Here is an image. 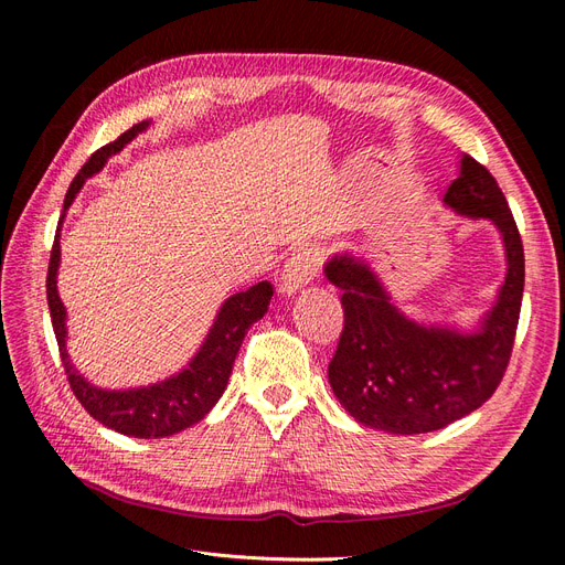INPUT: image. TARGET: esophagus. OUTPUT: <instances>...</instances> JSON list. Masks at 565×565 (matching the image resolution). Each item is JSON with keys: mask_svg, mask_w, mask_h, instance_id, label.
I'll return each mask as SVG.
<instances>
[{"mask_svg": "<svg viewBox=\"0 0 565 565\" xmlns=\"http://www.w3.org/2000/svg\"><path fill=\"white\" fill-rule=\"evenodd\" d=\"M324 259L320 245L316 243H306L297 247L289 256L285 270H282V292L285 295H295L299 287L306 282H311L316 278V273L320 268V262Z\"/></svg>", "mask_w": 565, "mask_h": 565, "instance_id": "obj_1", "label": "esophagus"}]
</instances>
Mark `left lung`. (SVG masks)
<instances>
[{
	"instance_id": "left-lung-1",
	"label": "left lung",
	"mask_w": 565,
	"mask_h": 565,
	"mask_svg": "<svg viewBox=\"0 0 565 565\" xmlns=\"http://www.w3.org/2000/svg\"><path fill=\"white\" fill-rule=\"evenodd\" d=\"M443 202L461 216L492 221L504 241V282L473 332L407 318L363 259L337 254L324 264V278L341 289L344 306L330 386L370 429L413 436L467 417L500 386L514 349L525 259L507 198L481 162L461 156Z\"/></svg>"
}]
</instances>
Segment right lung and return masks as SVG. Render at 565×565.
Masks as SVG:
<instances>
[{
	"mask_svg": "<svg viewBox=\"0 0 565 565\" xmlns=\"http://www.w3.org/2000/svg\"><path fill=\"white\" fill-rule=\"evenodd\" d=\"M146 122L134 125L122 136L104 148H98L94 156L84 162L79 174L73 179L71 188L65 193L63 202V214L56 228L54 247H51V259H49V273H46V301L51 311V324H54V334L58 341L61 351V363L65 367L67 382L75 393V398L82 403L87 413L98 419L108 429H115L117 434L134 436V438H164L174 436L188 426L198 424L210 415V409L216 405V401L224 393L228 377L233 372L235 355L241 351L243 339L247 330L256 320H262L268 311V303L273 297V285L268 280L256 282L245 292H237L228 297L221 306L212 330L204 339V344L195 353V358L188 367H183L174 377L164 382L141 386V388H125V391H108L89 384L82 374L75 370L65 351V306L58 297L56 289V276H58V264H61V243H58V231L63 224V216L71 207L79 188L84 185L89 177L104 169L108 158L117 156L131 139H136L143 129H148Z\"/></svg>",
	"mask_w": 565,
	"mask_h": 565,
	"instance_id": "right-lung-1",
	"label": "right lung"
}]
</instances>
